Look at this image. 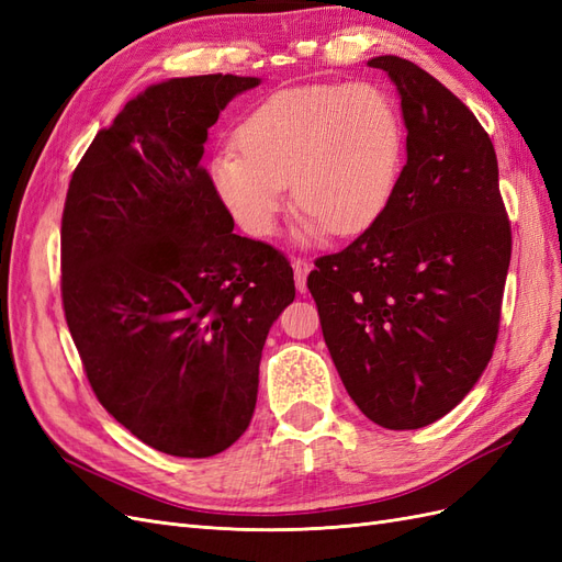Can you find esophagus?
Here are the masks:
<instances>
[{"mask_svg": "<svg viewBox=\"0 0 562 562\" xmlns=\"http://www.w3.org/2000/svg\"><path fill=\"white\" fill-rule=\"evenodd\" d=\"M293 271H295V285H297V291L304 293V291H307V274L312 271V265H310L307 260L295 258V260H293Z\"/></svg>", "mask_w": 562, "mask_h": 562, "instance_id": "1", "label": "esophagus"}]
</instances>
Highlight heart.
<instances>
[{"mask_svg": "<svg viewBox=\"0 0 562 562\" xmlns=\"http://www.w3.org/2000/svg\"><path fill=\"white\" fill-rule=\"evenodd\" d=\"M220 149L211 182L250 236L274 234L288 182L302 206L300 239L359 234L386 209L403 161L398 110L366 81L316 83L267 98Z\"/></svg>", "mask_w": 562, "mask_h": 562, "instance_id": "1", "label": "heart"}]
</instances>
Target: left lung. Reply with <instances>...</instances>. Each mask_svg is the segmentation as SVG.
Masks as SVG:
<instances>
[{
	"label": "left lung",
	"instance_id": "left-lung-1",
	"mask_svg": "<svg viewBox=\"0 0 562 562\" xmlns=\"http://www.w3.org/2000/svg\"><path fill=\"white\" fill-rule=\"evenodd\" d=\"M407 161L382 215L316 258L307 288L351 401L384 429L448 415L495 351L512 262L497 155L473 112L419 65L380 56Z\"/></svg>",
	"mask_w": 562,
	"mask_h": 562
}]
</instances>
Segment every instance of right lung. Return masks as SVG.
<instances>
[{
  "label": "right lung",
  "instance_id": "right-lung-1",
  "mask_svg": "<svg viewBox=\"0 0 562 562\" xmlns=\"http://www.w3.org/2000/svg\"><path fill=\"white\" fill-rule=\"evenodd\" d=\"M258 83H155L67 187L60 295L83 372L119 424L173 457H213L248 429L267 333L295 300L291 262L232 232L201 166L220 112Z\"/></svg>",
  "mask_w": 562,
  "mask_h": 562
}]
</instances>
